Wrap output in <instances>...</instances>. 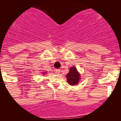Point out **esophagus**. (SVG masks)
Instances as JSON below:
<instances>
[{"instance_id":"obj_1","label":"esophagus","mask_w":121,"mask_h":121,"mask_svg":"<svg viewBox=\"0 0 121 121\" xmlns=\"http://www.w3.org/2000/svg\"><path fill=\"white\" fill-rule=\"evenodd\" d=\"M55 71H56V73H59L60 72V69H56L55 70Z\"/></svg>"}]
</instances>
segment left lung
<instances>
[{
    "mask_svg": "<svg viewBox=\"0 0 121 121\" xmlns=\"http://www.w3.org/2000/svg\"><path fill=\"white\" fill-rule=\"evenodd\" d=\"M66 78L68 84H70L71 86L78 85L81 79V74L78 72L77 68L75 67L70 68L69 72L66 75Z\"/></svg>",
    "mask_w": 121,
    "mask_h": 121,
    "instance_id": "8db88e82",
    "label": "left lung"
}]
</instances>
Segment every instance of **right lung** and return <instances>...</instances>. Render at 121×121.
Instances as JSON below:
<instances>
[{"instance_id": "obj_1", "label": "right lung", "mask_w": 121, "mask_h": 121, "mask_svg": "<svg viewBox=\"0 0 121 121\" xmlns=\"http://www.w3.org/2000/svg\"><path fill=\"white\" fill-rule=\"evenodd\" d=\"M47 72H46V71H45V72L42 73V74H43V75H45V74H47Z\"/></svg>"}]
</instances>
